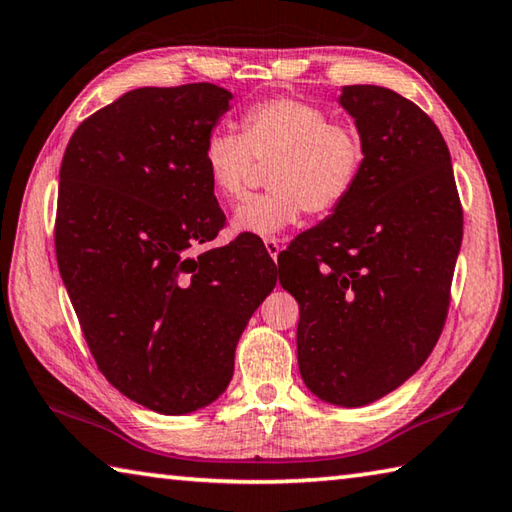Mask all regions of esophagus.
<instances>
[{"instance_id": "esophagus-1", "label": "esophagus", "mask_w": 512, "mask_h": 512, "mask_svg": "<svg viewBox=\"0 0 512 512\" xmlns=\"http://www.w3.org/2000/svg\"><path fill=\"white\" fill-rule=\"evenodd\" d=\"M265 249H267V254H270L276 261V258H279V251H281V242L276 238H265Z\"/></svg>"}]
</instances>
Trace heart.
I'll list each match as a JSON object with an SVG mask.
<instances>
[{"instance_id":"heart-1","label":"heart","mask_w":512,"mask_h":512,"mask_svg":"<svg viewBox=\"0 0 512 512\" xmlns=\"http://www.w3.org/2000/svg\"><path fill=\"white\" fill-rule=\"evenodd\" d=\"M267 168L272 191L249 195L233 211V231L276 238L303 211H335L362 175L366 148L353 125L330 121L321 107L299 98H265L240 116V134L218 128L204 143V168L222 200L245 193L254 161Z\"/></svg>"}]
</instances>
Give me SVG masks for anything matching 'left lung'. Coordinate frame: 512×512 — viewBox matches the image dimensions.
<instances>
[{"label":"left lung","instance_id":"obj_1","mask_svg":"<svg viewBox=\"0 0 512 512\" xmlns=\"http://www.w3.org/2000/svg\"><path fill=\"white\" fill-rule=\"evenodd\" d=\"M339 103L364 139L362 175L279 256V281L299 303L306 387L362 407L409 380L441 337L463 209L447 143L416 103L378 85H346Z\"/></svg>","mask_w":512,"mask_h":512}]
</instances>
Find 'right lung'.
Segmentation results:
<instances>
[{
	"instance_id": "right-lung-1",
	"label": "right lung",
	"mask_w": 512,
	"mask_h": 512,
	"mask_svg": "<svg viewBox=\"0 0 512 512\" xmlns=\"http://www.w3.org/2000/svg\"><path fill=\"white\" fill-rule=\"evenodd\" d=\"M211 83L141 87L78 125L60 166L56 258L107 382L157 414L224 393L249 317L276 285L242 240L193 256L224 227L204 143L229 110Z\"/></svg>"
}]
</instances>
